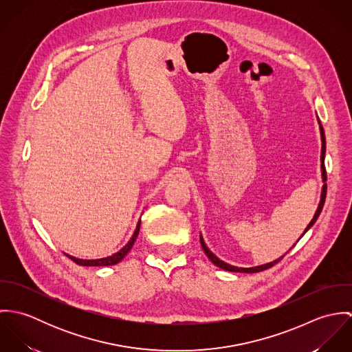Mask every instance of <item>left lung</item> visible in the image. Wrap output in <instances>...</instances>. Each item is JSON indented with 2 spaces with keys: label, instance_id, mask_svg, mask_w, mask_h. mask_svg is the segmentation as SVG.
I'll return each instance as SVG.
<instances>
[{
  "label": "left lung",
  "instance_id": "8db88e82",
  "mask_svg": "<svg viewBox=\"0 0 352 352\" xmlns=\"http://www.w3.org/2000/svg\"><path fill=\"white\" fill-rule=\"evenodd\" d=\"M317 122H318V127H320V135H321V155H320V161H321V179H322V188H321V195H320V203H318V206H317V210H316V212H314V215H313V218H311V221L309 222V225L306 226V229L303 230V233H302V236L314 225V222L317 221V218H318V215H320V212H321V210H322V207H324V201H325V197H327V172H325V166H324V158H325V134H324V129H322V126H321V122H320V119H318V116H317ZM301 236V237H302ZM300 237V239H301ZM298 239V240H300ZM201 248H203V251L204 253L207 254V257L210 258V261L214 264V265H217V267H219L221 270H225V271H230V272H247V274H254V272H260V271H264V270H267V268H270V267H272L274 264H276L278 261H280L282 258H283V256H280L279 258H276V260H274V261H270V263H265V264H261V265H254V267H250V268H244V267H236V265H230V264H228V263H225L223 260H221V258H218L212 252L210 251L208 248H207V245H206V243H204V240H203V237H201ZM294 247V245H293Z\"/></svg>",
  "mask_w": 352,
  "mask_h": 352
}]
</instances>
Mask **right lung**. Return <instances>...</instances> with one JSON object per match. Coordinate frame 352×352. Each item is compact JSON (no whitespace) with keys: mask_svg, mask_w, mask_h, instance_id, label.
Segmentation results:
<instances>
[{"mask_svg":"<svg viewBox=\"0 0 352 352\" xmlns=\"http://www.w3.org/2000/svg\"><path fill=\"white\" fill-rule=\"evenodd\" d=\"M140 228H141V219L138 221L137 223V228L131 236V239L129 240V243L116 253L111 254V256H107V257H101V258H78V257H74V256H70L67 253H65L69 258H72L74 263L80 264V265H85V267H105V265H115L118 264L119 261L123 260V257L130 252V250L133 248L137 237H138V233H140Z\"/></svg>","mask_w":352,"mask_h":352,"instance_id":"1","label":"right lung"}]
</instances>
